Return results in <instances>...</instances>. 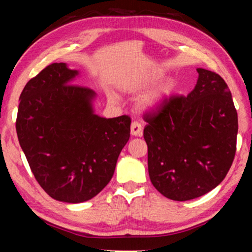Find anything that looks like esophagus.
Segmentation results:
<instances>
[{
	"mask_svg": "<svg viewBox=\"0 0 252 252\" xmlns=\"http://www.w3.org/2000/svg\"><path fill=\"white\" fill-rule=\"evenodd\" d=\"M131 134L133 136H142V126L139 122H132L131 123Z\"/></svg>",
	"mask_w": 252,
	"mask_h": 252,
	"instance_id": "34e87169",
	"label": "esophagus"
}]
</instances>
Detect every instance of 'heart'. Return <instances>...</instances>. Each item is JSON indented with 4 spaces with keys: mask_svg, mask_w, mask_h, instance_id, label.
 <instances>
[{
    "mask_svg": "<svg viewBox=\"0 0 252 252\" xmlns=\"http://www.w3.org/2000/svg\"><path fill=\"white\" fill-rule=\"evenodd\" d=\"M161 76L162 72H155L151 76H149L148 79H144L141 83H139L138 87H147V85L153 83L158 79H160ZM174 90H176V83H174L172 79L161 81L160 83H158L156 87L150 89V90L140 97L138 101V109L141 111H151L159 109L160 106L163 105L172 96ZM108 97L111 101L118 100V95L112 91L108 93Z\"/></svg>",
    "mask_w": 252,
    "mask_h": 252,
    "instance_id": "1",
    "label": "heart"
}]
</instances>
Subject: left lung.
<instances>
[{
    "instance_id": "obj_1",
    "label": "left lung",
    "mask_w": 252,
    "mask_h": 252,
    "mask_svg": "<svg viewBox=\"0 0 252 252\" xmlns=\"http://www.w3.org/2000/svg\"><path fill=\"white\" fill-rule=\"evenodd\" d=\"M187 96H171L144 116L148 170L165 198L187 201L222 182L236 155L238 116L231 92L219 74L197 69Z\"/></svg>"
}]
</instances>
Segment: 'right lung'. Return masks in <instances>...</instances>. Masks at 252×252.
I'll return each instance as SVG.
<instances>
[{"label":"right lung","instance_id":"add662e5","mask_svg":"<svg viewBox=\"0 0 252 252\" xmlns=\"http://www.w3.org/2000/svg\"><path fill=\"white\" fill-rule=\"evenodd\" d=\"M79 75L66 63L46 66L24 87L16 119L36 181L51 198L67 203L101 192L130 138L131 119L97 116L96 93L72 83Z\"/></svg>","mask_w":252,"mask_h":252}]
</instances>
